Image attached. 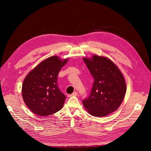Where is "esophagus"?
I'll return each instance as SVG.
<instances>
[{"label": "esophagus", "instance_id": "obj_1", "mask_svg": "<svg viewBox=\"0 0 151 151\" xmlns=\"http://www.w3.org/2000/svg\"><path fill=\"white\" fill-rule=\"evenodd\" d=\"M78 95V93L77 92H74V93H73L72 94H68V97H71V96H77Z\"/></svg>", "mask_w": 151, "mask_h": 151}]
</instances>
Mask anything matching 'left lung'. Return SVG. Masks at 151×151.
I'll list each match as a JSON object with an SVG mask.
<instances>
[{
  "label": "left lung",
  "instance_id": "left-lung-1",
  "mask_svg": "<svg viewBox=\"0 0 151 151\" xmlns=\"http://www.w3.org/2000/svg\"><path fill=\"white\" fill-rule=\"evenodd\" d=\"M94 78L90 95L83 99L88 112L95 117L113 113L123 100L126 90L124 77L119 70L107 58L94 55L83 59Z\"/></svg>",
  "mask_w": 151,
  "mask_h": 151
}]
</instances>
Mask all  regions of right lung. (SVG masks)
<instances>
[{
    "instance_id": "right-lung-1",
    "label": "right lung",
    "mask_w": 151,
    "mask_h": 151,
    "mask_svg": "<svg viewBox=\"0 0 151 151\" xmlns=\"http://www.w3.org/2000/svg\"><path fill=\"white\" fill-rule=\"evenodd\" d=\"M68 59L57 56L43 61L27 75L22 85V97L33 113L47 116L58 112L66 96L58 86V75Z\"/></svg>"
}]
</instances>
